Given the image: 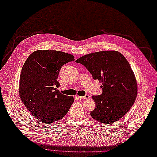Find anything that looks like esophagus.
Listing matches in <instances>:
<instances>
[{
    "instance_id": "obj_1",
    "label": "esophagus",
    "mask_w": 157,
    "mask_h": 157,
    "mask_svg": "<svg viewBox=\"0 0 157 157\" xmlns=\"http://www.w3.org/2000/svg\"><path fill=\"white\" fill-rule=\"evenodd\" d=\"M80 99H87V98H89V96L88 94L85 95L84 97H78Z\"/></svg>"
}]
</instances>
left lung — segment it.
<instances>
[{"label":"left lung","instance_id":"left-lung-1","mask_svg":"<svg viewBox=\"0 0 157 157\" xmlns=\"http://www.w3.org/2000/svg\"><path fill=\"white\" fill-rule=\"evenodd\" d=\"M76 62L102 82V94L92 97L96 108L90 116L103 124L120 120L131 109L137 95V82L128 60L119 52L107 51L86 55Z\"/></svg>","mask_w":157,"mask_h":157}]
</instances>
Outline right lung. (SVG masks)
Segmentation results:
<instances>
[{"mask_svg": "<svg viewBox=\"0 0 157 157\" xmlns=\"http://www.w3.org/2000/svg\"><path fill=\"white\" fill-rule=\"evenodd\" d=\"M73 55L58 51L40 50L30 55L22 68L19 95L23 104L41 123L50 124L66 115L74 102L56 88L59 71L75 60Z\"/></svg>", "mask_w": 157, "mask_h": 157, "instance_id": "add662e5", "label": "right lung"}]
</instances>
